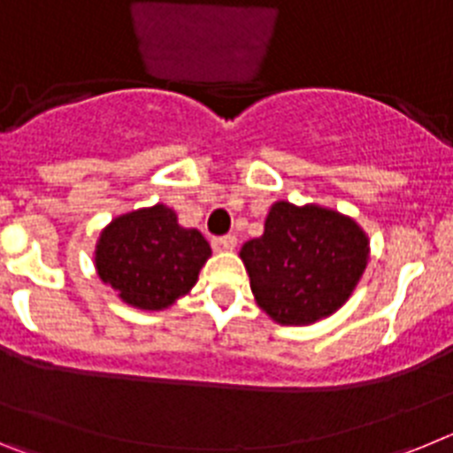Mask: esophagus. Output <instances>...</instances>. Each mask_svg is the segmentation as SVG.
Returning a JSON list of instances; mask_svg holds the SVG:
<instances>
[{
    "label": "esophagus",
    "instance_id": "34e87169",
    "mask_svg": "<svg viewBox=\"0 0 453 453\" xmlns=\"http://www.w3.org/2000/svg\"><path fill=\"white\" fill-rule=\"evenodd\" d=\"M235 247H238V240H235V235H224V238L213 240L215 251H234Z\"/></svg>",
    "mask_w": 453,
    "mask_h": 453
}]
</instances>
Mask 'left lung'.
<instances>
[{
	"label": "left lung",
	"instance_id": "8db88e82",
	"mask_svg": "<svg viewBox=\"0 0 453 453\" xmlns=\"http://www.w3.org/2000/svg\"><path fill=\"white\" fill-rule=\"evenodd\" d=\"M240 261L256 303L283 326L326 319L354 295L370 261V238L349 215L319 203L274 202L261 238Z\"/></svg>",
	"mask_w": 453,
	"mask_h": 453
}]
</instances>
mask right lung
Here are the masks:
<instances>
[{"instance_id": "right-lung-1", "label": "right lung", "mask_w": 453, "mask_h": 453, "mask_svg": "<svg viewBox=\"0 0 453 453\" xmlns=\"http://www.w3.org/2000/svg\"><path fill=\"white\" fill-rule=\"evenodd\" d=\"M211 254L197 229H186L170 206L154 203L111 219L92 258L104 286L124 303L154 313L186 297Z\"/></svg>"}]
</instances>
